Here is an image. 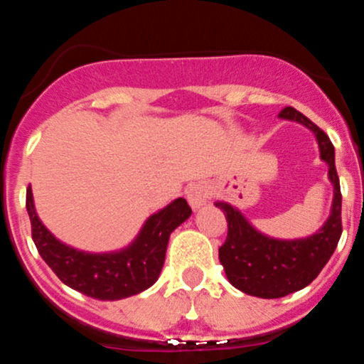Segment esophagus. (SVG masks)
<instances>
[{"label": "esophagus", "instance_id": "obj_1", "mask_svg": "<svg viewBox=\"0 0 364 364\" xmlns=\"http://www.w3.org/2000/svg\"><path fill=\"white\" fill-rule=\"evenodd\" d=\"M186 198L190 202V205L193 208H200L202 205H205L210 198V190L205 183H193L186 188Z\"/></svg>", "mask_w": 364, "mask_h": 364}]
</instances>
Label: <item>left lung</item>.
<instances>
[{"label":"left lung","instance_id":"1","mask_svg":"<svg viewBox=\"0 0 364 364\" xmlns=\"http://www.w3.org/2000/svg\"><path fill=\"white\" fill-rule=\"evenodd\" d=\"M279 118L298 121L311 129L318 141L321 161L328 164L333 200L325 224L315 235L301 240H275L262 235L237 208L225 202H215V207L228 219V237L219 248V260L229 282L246 294L265 299L284 298L313 282L336 252L342 235V195L332 141L294 107H284Z\"/></svg>","mask_w":364,"mask_h":364}]
</instances>
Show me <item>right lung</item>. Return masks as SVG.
Listing matches in <instances>:
<instances>
[{
    "instance_id": "add662e5",
    "label": "right lung",
    "mask_w": 364,
    "mask_h": 364,
    "mask_svg": "<svg viewBox=\"0 0 364 364\" xmlns=\"http://www.w3.org/2000/svg\"><path fill=\"white\" fill-rule=\"evenodd\" d=\"M27 212L37 252L60 281L102 301H116L149 289L164 265L171 232L191 215L186 200L176 198L150 215L127 248L112 253H89L61 243L49 232L37 215L31 186L27 190Z\"/></svg>"
}]
</instances>
